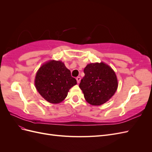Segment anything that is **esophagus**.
<instances>
[{
    "label": "esophagus",
    "instance_id": "esophagus-1",
    "mask_svg": "<svg viewBox=\"0 0 152 152\" xmlns=\"http://www.w3.org/2000/svg\"><path fill=\"white\" fill-rule=\"evenodd\" d=\"M76 80H77V83H79V82H80V80H81V78H80V77H77V79H76Z\"/></svg>",
    "mask_w": 152,
    "mask_h": 152
}]
</instances>
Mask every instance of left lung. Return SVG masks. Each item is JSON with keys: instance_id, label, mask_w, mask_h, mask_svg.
<instances>
[{"instance_id": "1", "label": "left lung", "mask_w": 152, "mask_h": 152, "mask_svg": "<svg viewBox=\"0 0 152 152\" xmlns=\"http://www.w3.org/2000/svg\"><path fill=\"white\" fill-rule=\"evenodd\" d=\"M85 76L79 87L86 100L92 105L107 102L115 93L118 82L115 73L104 63H90L84 68Z\"/></svg>"}]
</instances>
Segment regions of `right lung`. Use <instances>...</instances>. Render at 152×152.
Segmentation results:
<instances>
[{
    "label": "right lung",
    "mask_w": 152,
    "mask_h": 152,
    "mask_svg": "<svg viewBox=\"0 0 152 152\" xmlns=\"http://www.w3.org/2000/svg\"><path fill=\"white\" fill-rule=\"evenodd\" d=\"M77 80L60 61H50L41 66L36 74L35 85L42 97L51 103H59L67 96Z\"/></svg>",
    "instance_id": "add662e5"
}]
</instances>
